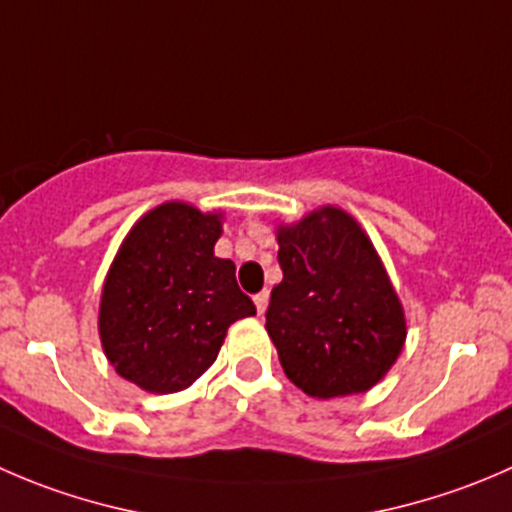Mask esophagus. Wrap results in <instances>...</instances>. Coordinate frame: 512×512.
Segmentation results:
<instances>
[{
    "mask_svg": "<svg viewBox=\"0 0 512 512\" xmlns=\"http://www.w3.org/2000/svg\"><path fill=\"white\" fill-rule=\"evenodd\" d=\"M267 302H270V295H267V292H257V295H255V305H257V312H260V315H265Z\"/></svg>",
    "mask_w": 512,
    "mask_h": 512,
    "instance_id": "obj_1",
    "label": "esophagus"
}]
</instances>
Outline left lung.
<instances>
[{"instance_id":"1","label":"left lung","mask_w":512,"mask_h":512,"mask_svg":"<svg viewBox=\"0 0 512 512\" xmlns=\"http://www.w3.org/2000/svg\"><path fill=\"white\" fill-rule=\"evenodd\" d=\"M277 245L282 282L265 327L282 370L312 398L365 393L405 342L403 307L375 247L337 207L280 227Z\"/></svg>"}]
</instances>
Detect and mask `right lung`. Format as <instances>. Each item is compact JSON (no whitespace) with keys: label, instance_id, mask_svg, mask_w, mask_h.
I'll list each match as a JSON object with an SVG mask.
<instances>
[{"label":"right lung","instance_id":"add662e5","mask_svg":"<svg viewBox=\"0 0 512 512\" xmlns=\"http://www.w3.org/2000/svg\"><path fill=\"white\" fill-rule=\"evenodd\" d=\"M220 232V215L167 202L124 237L99 305L102 347L124 380L160 395L190 388L227 327L257 312L235 262L215 257Z\"/></svg>","mask_w":512,"mask_h":512}]
</instances>
